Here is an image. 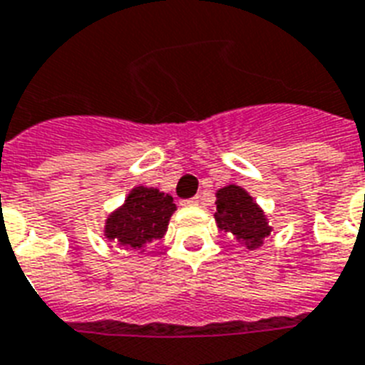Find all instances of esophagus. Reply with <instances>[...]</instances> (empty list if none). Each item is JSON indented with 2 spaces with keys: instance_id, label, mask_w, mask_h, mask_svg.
<instances>
[{
  "instance_id": "esophagus-1",
  "label": "esophagus",
  "mask_w": 365,
  "mask_h": 365,
  "mask_svg": "<svg viewBox=\"0 0 365 365\" xmlns=\"http://www.w3.org/2000/svg\"><path fill=\"white\" fill-rule=\"evenodd\" d=\"M197 204H198V197L185 198V200H182V206H197Z\"/></svg>"
}]
</instances>
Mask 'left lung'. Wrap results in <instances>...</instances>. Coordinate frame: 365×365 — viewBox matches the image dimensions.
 <instances>
[{"mask_svg":"<svg viewBox=\"0 0 365 365\" xmlns=\"http://www.w3.org/2000/svg\"><path fill=\"white\" fill-rule=\"evenodd\" d=\"M217 210L213 213L219 230L232 234L250 251L259 250L272 227L262 208L255 202L250 192L240 185H227L215 192Z\"/></svg>","mask_w":365,"mask_h":365,"instance_id":"left-lung-1","label":"left lung"}]
</instances>
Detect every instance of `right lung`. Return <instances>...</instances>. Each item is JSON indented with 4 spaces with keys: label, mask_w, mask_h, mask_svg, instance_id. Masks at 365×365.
Returning <instances> with one entry per match:
<instances>
[{
    "label": "right lung",
    "mask_w": 365,
    "mask_h": 365,
    "mask_svg": "<svg viewBox=\"0 0 365 365\" xmlns=\"http://www.w3.org/2000/svg\"><path fill=\"white\" fill-rule=\"evenodd\" d=\"M174 212L176 204L170 195L138 185L127 195L125 202L108 215L105 236L125 250H142L165 236Z\"/></svg>",
    "instance_id": "obj_1"
}]
</instances>
